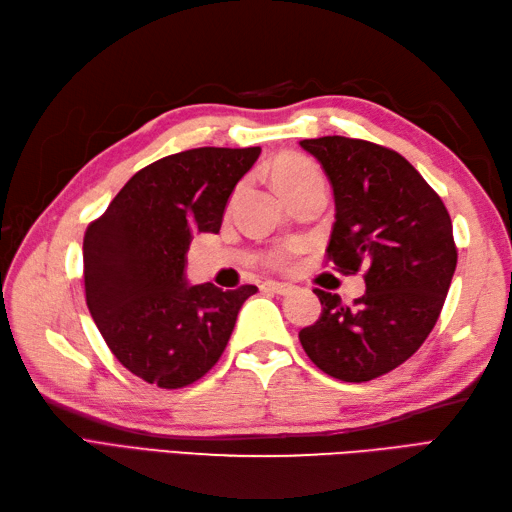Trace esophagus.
Masks as SVG:
<instances>
[{
	"mask_svg": "<svg viewBox=\"0 0 512 512\" xmlns=\"http://www.w3.org/2000/svg\"><path fill=\"white\" fill-rule=\"evenodd\" d=\"M262 290L264 292H273V295L286 297V295H290L292 290H295V286H292V284H279V281H266V284L262 286Z\"/></svg>",
	"mask_w": 512,
	"mask_h": 512,
	"instance_id": "obj_1",
	"label": "esophagus"
}]
</instances>
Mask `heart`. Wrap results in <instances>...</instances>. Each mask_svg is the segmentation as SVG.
<instances>
[{
    "mask_svg": "<svg viewBox=\"0 0 512 512\" xmlns=\"http://www.w3.org/2000/svg\"><path fill=\"white\" fill-rule=\"evenodd\" d=\"M270 176H273V182L277 189H284V187H292V184H299L303 180L319 178L321 171L312 160L297 156V154H290V156H284L275 162L273 169H270ZM284 262H286V253H277L275 264H284Z\"/></svg>",
    "mask_w": 512,
    "mask_h": 512,
    "instance_id": "obj_1",
    "label": "heart"
}]
</instances>
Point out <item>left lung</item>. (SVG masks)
Masks as SVG:
<instances>
[{
  "mask_svg": "<svg viewBox=\"0 0 512 512\" xmlns=\"http://www.w3.org/2000/svg\"><path fill=\"white\" fill-rule=\"evenodd\" d=\"M334 189L325 257L343 275L363 270L365 295L345 306L314 290L321 317L299 332L310 361L365 383L407 361L436 325L458 264L447 206L398 151L361 138L301 140Z\"/></svg>",
  "mask_w": 512,
  "mask_h": 512,
  "instance_id": "left-lung-1",
  "label": "left lung"
}]
</instances>
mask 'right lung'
Listing matches in <instances>:
<instances>
[{"mask_svg": "<svg viewBox=\"0 0 512 512\" xmlns=\"http://www.w3.org/2000/svg\"><path fill=\"white\" fill-rule=\"evenodd\" d=\"M259 147H198L134 173L83 237L85 301L112 354L162 389L220 361L255 286H187L193 233H220L226 202Z\"/></svg>", "mask_w": 512, "mask_h": 512, "instance_id": "add662e5", "label": "right lung"}]
</instances>
